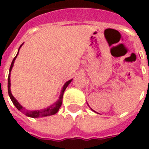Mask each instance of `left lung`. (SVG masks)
I'll return each mask as SVG.
<instances>
[{
	"label": "left lung",
	"instance_id": "1",
	"mask_svg": "<svg viewBox=\"0 0 149 149\" xmlns=\"http://www.w3.org/2000/svg\"><path fill=\"white\" fill-rule=\"evenodd\" d=\"M90 109H91V108H90ZM91 110H92V111H93V112H95V111H94L93 109H91Z\"/></svg>",
	"mask_w": 149,
	"mask_h": 149
}]
</instances>
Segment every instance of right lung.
<instances>
[{
  "label": "right lung",
  "mask_w": 149,
  "mask_h": 149,
  "mask_svg": "<svg viewBox=\"0 0 149 149\" xmlns=\"http://www.w3.org/2000/svg\"><path fill=\"white\" fill-rule=\"evenodd\" d=\"M23 45V44H22ZM21 45L20 46V48L18 49V52L17 56H15L14 59L13 60V61H12L11 66H10V68H9V73H8V95H9V97H10V99H11L12 102L13 103V104L15 105V107L20 112H21L24 115H26L29 117H33V118H38V117H45V116H51V115H54L56 114V112L59 111V109L61 108L62 104V99H63V95H64V92L66 89V88L68 87V85L70 83H71V81H72V79L71 80H69L67 82H65V84L63 85V87L61 88V93H60V96H59L58 100L56 101L55 103H53L52 105H50V106L47 107L45 109H40V110H26L24 109V107L21 105V104L18 102L17 99L15 98L13 96V94L11 93V81H10V73H11L12 71V68L13 67V64H14V61L16 58H17V56L18 53H19V50L21 49V47L22 46Z\"/></svg>",
  "instance_id": "add662e5"
}]
</instances>
